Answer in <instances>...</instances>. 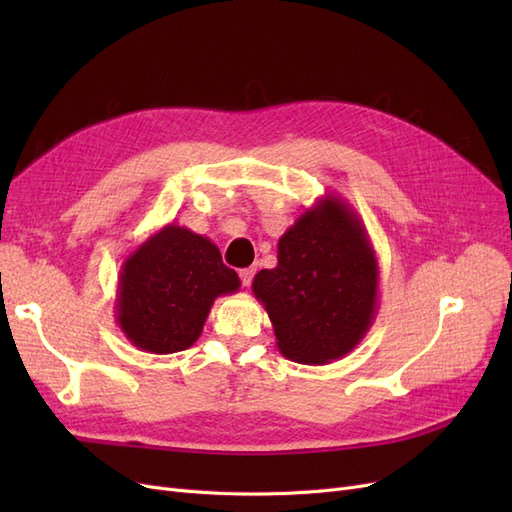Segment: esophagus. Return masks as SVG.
Instances as JSON below:
<instances>
[{
    "instance_id": "1",
    "label": "esophagus",
    "mask_w": 512,
    "mask_h": 512,
    "mask_svg": "<svg viewBox=\"0 0 512 512\" xmlns=\"http://www.w3.org/2000/svg\"><path fill=\"white\" fill-rule=\"evenodd\" d=\"M254 273H256V269H241L239 271V277H241V282H243V286L247 288V286H250L252 284V280H254Z\"/></svg>"
}]
</instances>
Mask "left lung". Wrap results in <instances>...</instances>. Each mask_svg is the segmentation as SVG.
<instances>
[{"label": "left lung", "instance_id": "1", "mask_svg": "<svg viewBox=\"0 0 512 512\" xmlns=\"http://www.w3.org/2000/svg\"><path fill=\"white\" fill-rule=\"evenodd\" d=\"M380 267L367 230L344 198L324 194L277 243V267L256 273L286 359L327 365L361 344L378 309Z\"/></svg>", "mask_w": 512, "mask_h": 512}]
</instances>
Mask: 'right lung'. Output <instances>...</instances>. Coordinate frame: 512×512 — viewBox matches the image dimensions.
<instances>
[{
  "label": "right lung",
  "instance_id": "1",
  "mask_svg": "<svg viewBox=\"0 0 512 512\" xmlns=\"http://www.w3.org/2000/svg\"><path fill=\"white\" fill-rule=\"evenodd\" d=\"M239 275L211 239L166 224L123 260L115 316L128 342L151 354L188 350L203 333L213 301L237 292Z\"/></svg>",
  "mask_w": 512,
  "mask_h": 512
}]
</instances>
